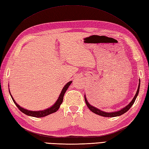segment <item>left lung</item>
Segmentation results:
<instances>
[{"label":"left lung","instance_id":"8db88e82","mask_svg":"<svg viewBox=\"0 0 149 149\" xmlns=\"http://www.w3.org/2000/svg\"><path fill=\"white\" fill-rule=\"evenodd\" d=\"M139 86H138V88H137V92H136V93H135L134 97L133 98L132 101L127 106H126L124 108L122 109L121 110H120V111H115V112H112V113H106V112H104V111H101V110H100V109L95 108V107H93L92 105H91L90 104L88 103V101H87V99H86V95H84V99H85L86 103V105L88 106V107L89 108V109H90L91 111L93 112V113H94L96 114H98V115H100V116H105V117H115V116H120V115H122V114H123L125 113H126V112L128 111L130 108H131V107L133 105V104L134 103L135 101V100H136V98H137V96L138 95V93H139V88H140V80H139Z\"/></svg>","mask_w":149,"mask_h":149}]
</instances>
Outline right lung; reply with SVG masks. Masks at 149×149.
<instances>
[{"label": "right lung", "instance_id": "add662e5", "mask_svg": "<svg viewBox=\"0 0 149 149\" xmlns=\"http://www.w3.org/2000/svg\"><path fill=\"white\" fill-rule=\"evenodd\" d=\"M71 83H72V81L67 82V84H65V86L63 87V88L62 89L61 92V93H60V95L59 96L58 99H57V100L56 101V102L55 103L54 105L51 107L45 109V110H43V111H29V110H27V109L22 108V107H20L16 102H15V100H14V98L12 97L11 93H10V90H9V92H10V95H11V97L13 101H14V103L15 104V105L17 106V107L19 109L20 111H22L23 113L27 114V115H28V116L36 117V118H41V117L48 116V115H49V114L54 113H55V112H56L57 110H58L59 108L60 107V105H61V104L63 102V96H64L65 93L66 92L67 90L68 89V88L69 87V86L70 85Z\"/></svg>", "mask_w": 149, "mask_h": 149}]
</instances>
